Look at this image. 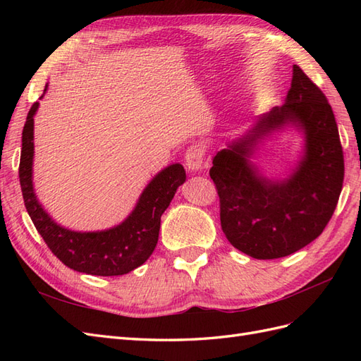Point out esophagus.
Wrapping results in <instances>:
<instances>
[{
	"instance_id": "esophagus-1",
	"label": "esophagus",
	"mask_w": 361,
	"mask_h": 361,
	"mask_svg": "<svg viewBox=\"0 0 361 361\" xmlns=\"http://www.w3.org/2000/svg\"><path fill=\"white\" fill-rule=\"evenodd\" d=\"M204 149L200 145H192L185 154V166L191 171H199L203 167Z\"/></svg>"
}]
</instances>
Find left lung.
<instances>
[{
    "label": "left lung",
    "instance_id": "left-lung-1",
    "mask_svg": "<svg viewBox=\"0 0 361 361\" xmlns=\"http://www.w3.org/2000/svg\"><path fill=\"white\" fill-rule=\"evenodd\" d=\"M285 124L303 130L305 157L288 180L269 181L249 158L262 137ZM212 164L223 232L235 248L255 259L285 257L314 241L333 216L345 174L331 105L297 64L286 102L260 116Z\"/></svg>",
    "mask_w": 361,
    "mask_h": 361
}]
</instances>
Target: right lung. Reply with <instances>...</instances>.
Wrapping results in <instances>:
<instances>
[{
    "instance_id": "add662e5",
    "label": "right lung",
    "mask_w": 361,
    "mask_h": 361,
    "mask_svg": "<svg viewBox=\"0 0 361 361\" xmlns=\"http://www.w3.org/2000/svg\"><path fill=\"white\" fill-rule=\"evenodd\" d=\"M47 89L48 85L45 92ZM37 108L39 102L32 104L23 130L19 182L27 212L43 241L68 268L85 274L123 276L143 265L157 247L161 215L169 207L174 192L187 179L183 167L180 164H173L159 171L140 195L135 209L118 226L101 232L69 231L43 211L32 188V130Z\"/></svg>"
}]
</instances>
